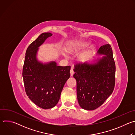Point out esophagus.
Wrapping results in <instances>:
<instances>
[{
	"label": "esophagus",
	"instance_id": "34e87169",
	"mask_svg": "<svg viewBox=\"0 0 135 135\" xmlns=\"http://www.w3.org/2000/svg\"><path fill=\"white\" fill-rule=\"evenodd\" d=\"M70 75H71V76H73V75H74V71H73V68H71L70 71Z\"/></svg>",
	"mask_w": 135,
	"mask_h": 135
}]
</instances>
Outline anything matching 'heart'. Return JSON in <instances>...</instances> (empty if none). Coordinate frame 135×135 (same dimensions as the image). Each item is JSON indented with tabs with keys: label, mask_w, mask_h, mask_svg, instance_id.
Returning a JSON list of instances; mask_svg holds the SVG:
<instances>
[{
	"label": "heart",
	"mask_w": 135,
	"mask_h": 135,
	"mask_svg": "<svg viewBox=\"0 0 135 135\" xmlns=\"http://www.w3.org/2000/svg\"><path fill=\"white\" fill-rule=\"evenodd\" d=\"M86 45V44L85 42L81 41H76V42H74L71 45H70L68 47L67 50L69 52H71V51H73L74 50L82 49V48L84 47V46H85Z\"/></svg>",
	"instance_id": "heart-1"
}]
</instances>
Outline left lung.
I'll list each match as a JSON object with an SVG mask.
<instances>
[{"label":"left lung","mask_w":135,"mask_h":135,"mask_svg":"<svg viewBox=\"0 0 135 135\" xmlns=\"http://www.w3.org/2000/svg\"><path fill=\"white\" fill-rule=\"evenodd\" d=\"M98 55H104L94 63L78 64L74 78L77 83V97L81 108L92 110L100 106L112 93L115 80V64L109 44L102 46Z\"/></svg>","instance_id":"8db88e82"}]
</instances>
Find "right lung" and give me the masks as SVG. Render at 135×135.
I'll list each match as a JSON object with an SVG mask.
<instances>
[{"instance_id": "right-lung-1", "label": "right lung", "mask_w": 135, "mask_h": 135, "mask_svg": "<svg viewBox=\"0 0 135 135\" xmlns=\"http://www.w3.org/2000/svg\"><path fill=\"white\" fill-rule=\"evenodd\" d=\"M52 36L44 32L27 49L22 76L25 88L29 98L43 109L54 107L58 103L61 91L70 78V66H57L55 61L43 63L37 59L39 47Z\"/></svg>"}]
</instances>
